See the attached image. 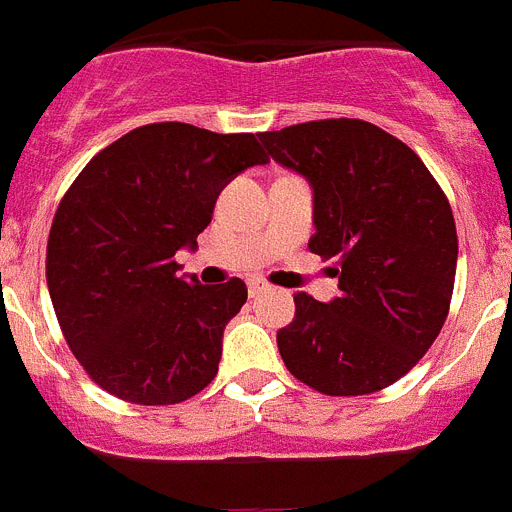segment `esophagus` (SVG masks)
Here are the masks:
<instances>
[{"label":"esophagus","mask_w":512,"mask_h":512,"mask_svg":"<svg viewBox=\"0 0 512 512\" xmlns=\"http://www.w3.org/2000/svg\"><path fill=\"white\" fill-rule=\"evenodd\" d=\"M259 292H264V282H259V279H251V282H248V295L256 297Z\"/></svg>","instance_id":"1"}]
</instances>
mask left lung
<instances>
[{"instance_id": "obj_1", "label": "left lung", "mask_w": 512, "mask_h": 512, "mask_svg": "<svg viewBox=\"0 0 512 512\" xmlns=\"http://www.w3.org/2000/svg\"><path fill=\"white\" fill-rule=\"evenodd\" d=\"M315 194L310 251L336 259L341 295H295L277 346L295 379L330 397L372 395L423 359L454 295L456 223L418 153L356 117L259 135Z\"/></svg>"}]
</instances>
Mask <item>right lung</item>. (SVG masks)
<instances>
[{"label":"right lung","instance_id":"right-lung-1","mask_svg":"<svg viewBox=\"0 0 512 512\" xmlns=\"http://www.w3.org/2000/svg\"><path fill=\"white\" fill-rule=\"evenodd\" d=\"M253 133L151 122L89 161L53 215L45 279L63 338L94 384L135 405H176L215 379L223 330L248 297L238 277L179 279L217 194L266 164Z\"/></svg>","mask_w":512,"mask_h":512}]
</instances>
